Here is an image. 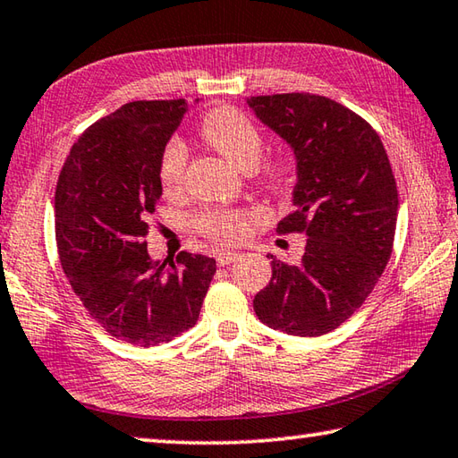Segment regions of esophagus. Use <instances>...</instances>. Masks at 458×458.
<instances>
[{
    "instance_id": "1",
    "label": "esophagus",
    "mask_w": 458,
    "mask_h": 458,
    "mask_svg": "<svg viewBox=\"0 0 458 458\" xmlns=\"http://www.w3.org/2000/svg\"><path fill=\"white\" fill-rule=\"evenodd\" d=\"M238 258L236 252H218L216 254V262H218V266H226L230 262H234Z\"/></svg>"
}]
</instances>
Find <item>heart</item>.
<instances>
[{"instance_id":"b5f03b06","label":"heart","mask_w":458,"mask_h":458,"mask_svg":"<svg viewBox=\"0 0 458 458\" xmlns=\"http://www.w3.org/2000/svg\"><path fill=\"white\" fill-rule=\"evenodd\" d=\"M200 134L212 148L226 156L240 170H252L264 149L262 131L244 112L230 106H220L208 112L200 122ZM188 149L180 138H168L157 157V180L164 192H178L184 182ZM260 176L272 192L288 188V165L284 160H266L260 165ZM192 224L198 234L212 242L232 244L242 240L248 230V214L236 208H206L198 212Z\"/></svg>"}]
</instances>
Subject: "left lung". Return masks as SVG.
Wrapping results in <instances>:
<instances>
[{"instance_id":"obj_1","label":"left lung","mask_w":458,"mask_h":458,"mask_svg":"<svg viewBox=\"0 0 458 458\" xmlns=\"http://www.w3.org/2000/svg\"><path fill=\"white\" fill-rule=\"evenodd\" d=\"M248 106L296 156L294 212L278 234L309 236L298 264L270 256L254 312L286 335H327L360 309L393 254L398 190L386 149L367 120L330 98L252 96Z\"/></svg>"}]
</instances>
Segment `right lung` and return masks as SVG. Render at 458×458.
Returning a JSON list of instances; mask_svg holds the SVG:
<instances>
[{"instance_id": "add662e5", "label": "right lung", "mask_w": 458, "mask_h": 458, "mask_svg": "<svg viewBox=\"0 0 458 458\" xmlns=\"http://www.w3.org/2000/svg\"><path fill=\"white\" fill-rule=\"evenodd\" d=\"M184 99H140L98 120L72 146L55 186L62 268L88 314L130 344L170 343L192 328L216 260L180 252L152 262L148 220L162 196L157 157Z\"/></svg>"}]
</instances>
